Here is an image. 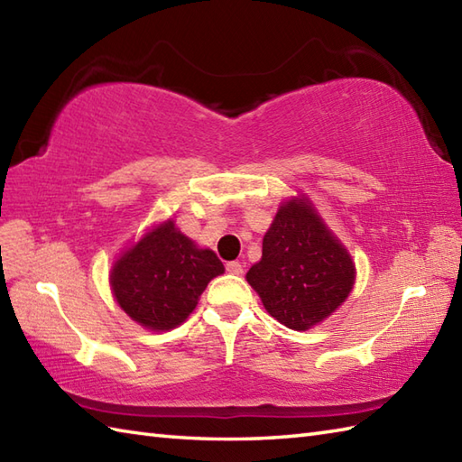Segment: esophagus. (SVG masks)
I'll return each instance as SVG.
<instances>
[{
	"label": "esophagus",
	"instance_id": "esophagus-1",
	"mask_svg": "<svg viewBox=\"0 0 462 462\" xmlns=\"http://www.w3.org/2000/svg\"><path fill=\"white\" fill-rule=\"evenodd\" d=\"M226 272H228V273H234V276H242L244 268H242V263H240V262H228V263H226Z\"/></svg>",
	"mask_w": 462,
	"mask_h": 462
}]
</instances>
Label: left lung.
I'll list each match as a JSON object with an SVG mask.
<instances>
[{"mask_svg": "<svg viewBox=\"0 0 462 462\" xmlns=\"http://www.w3.org/2000/svg\"><path fill=\"white\" fill-rule=\"evenodd\" d=\"M246 280L272 318L303 331L346 301L356 266L311 206L290 200L280 206Z\"/></svg>", "mask_w": 462, "mask_h": 462, "instance_id": "1", "label": "left lung"}]
</instances>
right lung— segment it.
Here are the masks:
<instances>
[{"instance_id": "right-lung-1", "label": "right lung", "mask_w": 462, "mask_h": 462, "mask_svg": "<svg viewBox=\"0 0 462 462\" xmlns=\"http://www.w3.org/2000/svg\"><path fill=\"white\" fill-rule=\"evenodd\" d=\"M224 272L212 250H200L169 220L116 260L111 286L119 306L141 326L164 331L190 316L208 282Z\"/></svg>"}]
</instances>
